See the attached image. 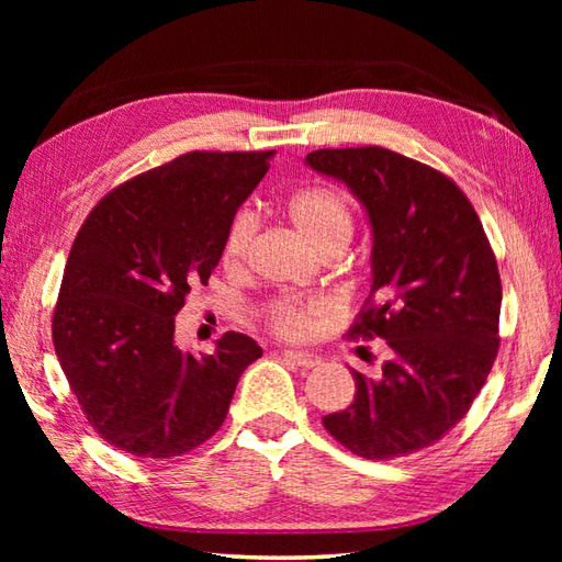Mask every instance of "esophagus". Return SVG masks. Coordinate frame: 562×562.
<instances>
[{
	"label": "esophagus",
	"instance_id": "1",
	"mask_svg": "<svg viewBox=\"0 0 562 562\" xmlns=\"http://www.w3.org/2000/svg\"><path fill=\"white\" fill-rule=\"evenodd\" d=\"M284 355V360H290L292 364H296V367H304V369H312V367H318L321 362V357L316 355V352H304V350H284L282 352Z\"/></svg>",
	"mask_w": 562,
	"mask_h": 562
}]
</instances>
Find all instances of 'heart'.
Listing matches in <instances>:
<instances>
[{
  "mask_svg": "<svg viewBox=\"0 0 562 562\" xmlns=\"http://www.w3.org/2000/svg\"><path fill=\"white\" fill-rule=\"evenodd\" d=\"M288 214L308 244L321 256L330 250H342L350 241L355 220L352 210L340 193L324 186L304 188L294 193L288 202ZM258 232V220L254 212L241 210L229 224V232L224 238V260L229 266H241L246 260L250 244ZM318 312L316 304H296V302H278L270 308V321L284 336H302L312 324V316Z\"/></svg>",
  "mask_w": 562,
  "mask_h": 562,
  "instance_id": "heart-1",
  "label": "heart"
}]
</instances>
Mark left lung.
I'll use <instances>...</instances> for the list:
<instances>
[{
    "label": "left lung",
    "mask_w": 562,
    "mask_h": 562,
    "mask_svg": "<svg viewBox=\"0 0 562 562\" xmlns=\"http://www.w3.org/2000/svg\"><path fill=\"white\" fill-rule=\"evenodd\" d=\"M306 166L336 178L372 229L374 304L352 336H379L391 360L352 372L355 401L324 417L364 459L408 457L469 413L497 355L503 288L479 214L447 176L384 147L318 149Z\"/></svg>",
    "instance_id": "left-lung-1"
}]
</instances>
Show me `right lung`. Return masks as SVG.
<instances>
[{
  "label": "right lung",
  "instance_id": "obj_1",
  "mask_svg": "<svg viewBox=\"0 0 562 562\" xmlns=\"http://www.w3.org/2000/svg\"><path fill=\"white\" fill-rule=\"evenodd\" d=\"M274 151H190L105 195L71 244L53 316L69 389L125 453L169 459L222 427L260 345L224 333L214 352L176 345V314L207 284L236 210Z\"/></svg>",
  "mask_w": 562,
  "mask_h": 562
}]
</instances>
